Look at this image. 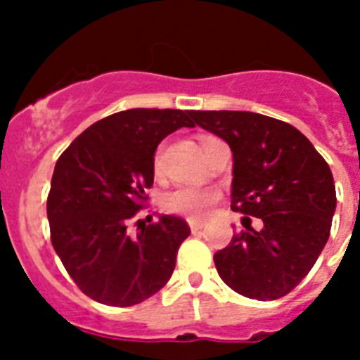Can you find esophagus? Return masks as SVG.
Returning a JSON list of instances; mask_svg holds the SVG:
<instances>
[{
  "label": "esophagus",
  "mask_w": 360,
  "mask_h": 360,
  "mask_svg": "<svg viewBox=\"0 0 360 360\" xmlns=\"http://www.w3.org/2000/svg\"><path fill=\"white\" fill-rule=\"evenodd\" d=\"M188 225L192 232H198L201 229H205V221H198V219H188Z\"/></svg>",
  "instance_id": "34e87169"
}]
</instances>
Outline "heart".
<instances>
[{
  "label": "heart",
  "mask_w": 360,
  "mask_h": 360,
  "mask_svg": "<svg viewBox=\"0 0 360 360\" xmlns=\"http://www.w3.org/2000/svg\"><path fill=\"white\" fill-rule=\"evenodd\" d=\"M205 139H201L203 143ZM153 170L161 174V152L155 153L153 159ZM219 201V192L214 186H177L165 195L162 207L172 214L190 217V219H201L210 212V208Z\"/></svg>",
  "instance_id": "heart-1"
}]
</instances>
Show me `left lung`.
<instances>
[{
	"label": "left lung",
	"mask_w": 360,
	"mask_h": 360,
	"mask_svg": "<svg viewBox=\"0 0 360 360\" xmlns=\"http://www.w3.org/2000/svg\"><path fill=\"white\" fill-rule=\"evenodd\" d=\"M232 150V205L264 226L234 234L214 255L217 274L255 300L285 297L306 278L331 231L337 194L324 157L283 120L250 111H194Z\"/></svg>",
	"instance_id": "left-lung-1"
}]
</instances>
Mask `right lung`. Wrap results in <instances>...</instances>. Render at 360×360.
I'll use <instances>...</instances> for the list:
<instances>
[{
  "instance_id": "right-lung-1",
  "label": "right lung",
  "mask_w": 360,
  "mask_h": 360,
  "mask_svg": "<svg viewBox=\"0 0 360 360\" xmlns=\"http://www.w3.org/2000/svg\"><path fill=\"white\" fill-rule=\"evenodd\" d=\"M194 126V111H119L89 126L60 155L47 198L51 241L84 295L128 307L170 280L188 223L165 214L137 236L126 229L146 203L159 143Z\"/></svg>"
}]
</instances>
